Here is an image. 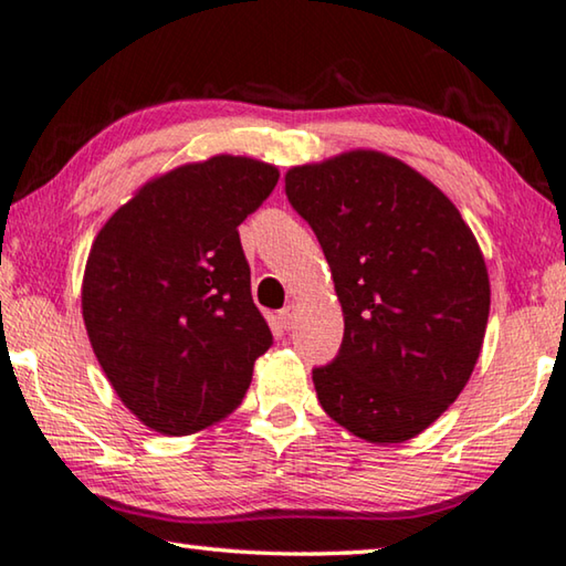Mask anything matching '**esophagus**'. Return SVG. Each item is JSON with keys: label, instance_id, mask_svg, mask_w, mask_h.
Listing matches in <instances>:
<instances>
[{"label": "esophagus", "instance_id": "obj_1", "mask_svg": "<svg viewBox=\"0 0 566 566\" xmlns=\"http://www.w3.org/2000/svg\"><path fill=\"white\" fill-rule=\"evenodd\" d=\"M295 313H298V305H295V303H289L281 313H277V318H281V323H283V328H285V331H291V328H293V323H295Z\"/></svg>", "mask_w": 566, "mask_h": 566}]
</instances>
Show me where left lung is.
I'll return each instance as SVG.
<instances>
[{
	"mask_svg": "<svg viewBox=\"0 0 566 566\" xmlns=\"http://www.w3.org/2000/svg\"><path fill=\"white\" fill-rule=\"evenodd\" d=\"M344 311V344L313 370L333 421L403 443L457 401L484 344L489 273L457 206L411 165L348 150L285 172Z\"/></svg>",
	"mask_w": 566,
	"mask_h": 566,
	"instance_id": "left-lung-1",
	"label": "left lung"
}]
</instances>
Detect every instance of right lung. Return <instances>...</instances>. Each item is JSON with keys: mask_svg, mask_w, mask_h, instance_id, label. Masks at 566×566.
Here are the masks:
<instances>
[{"mask_svg": "<svg viewBox=\"0 0 566 566\" xmlns=\"http://www.w3.org/2000/svg\"><path fill=\"white\" fill-rule=\"evenodd\" d=\"M275 165L212 155L157 175L90 248L82 318L129 413L188 437L233 413L273 344L250 295L238 226L271 196Z\"/></svg>", "mask_w": 566, "mask_h": 566, "instance_id": "right-lung-1", "label": "right lung"}]
</instances>
